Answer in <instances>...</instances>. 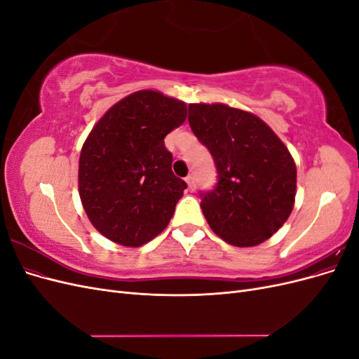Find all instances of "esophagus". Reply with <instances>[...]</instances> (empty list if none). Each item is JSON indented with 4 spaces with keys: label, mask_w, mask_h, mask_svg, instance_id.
Instances as JSON below:
<instances>
[{
    "label": "esophagus",
    "mask_w": 359,
    "mask_h": 359,
    "mask_svg": "<svg viewBox=\"0 0 359 359\" xmlns=\"http://www.w3.org/2000/svg\"><path fill=\"white\" fill-rule=\"evenodd\" d=\"M186 182H187V186H189V189L193 191L194 189H196V181H194V177L193 175H189L187 178H186Z\"/></svg>",
    "instance_id": "esophagus-1"
}]
</instances>
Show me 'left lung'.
Instances as JSON below:
<instances>
[{"label": "left lung", "instance_id": "left-lung-1", "mask_svg": "<svg viewBox=\"0 0 359 359\" xmlns=\"http://www.w3.org/2000/svg\"><path fill=\"white\" fill-rule=\"evenodd\" d=\"M189 123L219 173L215 187L201 193L210 227L236 247L266 241L295 203L297 166L289 149L259 116L223 103L189 104Z\"/></svg>", "mask_w": 359, "mask_h": 359}]
</instances>
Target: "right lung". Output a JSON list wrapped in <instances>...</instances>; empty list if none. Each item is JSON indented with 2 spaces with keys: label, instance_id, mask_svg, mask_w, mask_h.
I'll return each mask as SVG.
<instances>
[{
  "label": "right lung",
  "instance_id": "add662e5",
  "mask_svg": "<svg viewBox=\"0 0 359 359\" xmlns=\"http://www.w3.org/2000/svg\"><path fill=\"white\" fill-rule=\"evenodd\" d=\"M187 116L184 102L142 90L114 104L86 137L79 196L111 241L140 247L169 224L187 184L172 172L165 137Z\"/></svg>",
  "mask_w": 359,
  "mask_h": 359
}]
</instances>
